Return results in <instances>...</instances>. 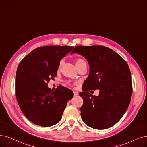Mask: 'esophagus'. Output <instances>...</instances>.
Wrapping results in <instances>:
<instances>
[{"mask_svg": "<svg viewBox=\"0 0 147 147\" xmlns=\"http://www.w3.org/2000/svg\"><path fill=\"white\" fill-rule=\"evenodd\" d=\"M74 96H77L78 95V93L76 91L74 92Z\"/></svg>", "mask_w": 147, "mask_h": 147, "instance_id": "1", "label": "esophagus"}]
</instances>
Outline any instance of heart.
<instances>
[{"instance_id": "heart-1", "label": "heart", "mask_w": 147, "mask_h": 147, "mask_svg": "<svg viewBox=\"0 0 147 147\" xmlns=\"http://www.w3.org/2000/svg\"><path fill=\"white\" fill-rule=\"evenodd\" d=\"M63 60H61L59 63V64H58V69H60L61 66H62V64H63ZM75 64H76V66H77V67H78V66L82 65V64H86V61L83 60L82 59V58H78V59L76 60L75 61Z\"/></svg>"}]
</instances>
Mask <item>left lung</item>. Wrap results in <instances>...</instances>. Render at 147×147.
Instances as JSON below:
<instances>
[{
    "label": "left lung",
    "instance_id": "1",
    "mask_svg": "<svg viewBox=\"0 0 147 147\" xmlns=\"http://www.w3.org/2000/svg\"><path fill=\"white\" fill-rule=\"evenodd\" d=\"M84 57L90 72L79 95L83 99L81 118L89 127L108 128L116 124L125 113L132 95V81L127 62L107 47L78 46L71 52ZM99 89L93 96L90 90Z\"/></svg>",
    "mask_w": 147,
    "mask_h": 147
}]
</instances>
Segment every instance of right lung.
Returning <instances> with one entry per match:
<instances>
[{
    "label": "right lung",
    "instance_id": "1",
    "mask_svg": "<svg viewBox=\"0 0 147 147\" xmlns=\"http://www.w3.org/2000/svg\"><path fill=\"white\" fill-rule=\"evenodd\" d=\"M74 48L45 46L34 49L19 63L16 76V96L26 118L34 124L51 127L59 122L72 90L62 86L53 92L48 87L57 76L58 64Z\"/></svg>",
    "mask_w": 147,
    "mask_h": 147
}]
</instances>
